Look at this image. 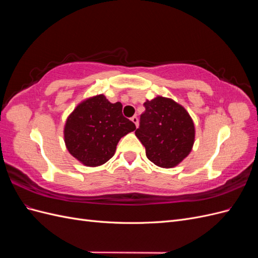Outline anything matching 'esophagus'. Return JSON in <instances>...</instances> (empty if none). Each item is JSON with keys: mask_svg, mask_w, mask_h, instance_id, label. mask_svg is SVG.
I'll return each mask as SVG.
<instances>
[{"mask_svg": "<svg viewBox=\"0 0 258 258\" xmlns=\"http://www.w3.org/2000/svg\"><path fill=\"white\" fill-rule=\"evenodd\" d=\"M131 120H132V122H134V123L136 124V127H138V126H139V119H138V117H137V116L131 117Z\"/></svg>", "mask_w": 258, "mask_h": 258, "instance_id": "34e87169", "label": "esophagus"}]
</instances>
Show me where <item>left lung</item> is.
<instances>
[{
  "mask_svg": "<svg viewBox=\"0 0 258 258\" xmlns=\"http://www.w3.org/2000/svg\"><path fill=\"white\" fill-rule=\"evenodd\" d=\"M137 138L146 156L160 168H173L192 150L195 124L185 107L170 98L158 96L144 103Z\"/></svg>",
  "mask_w": 258,
  "mask_h": 258,
  "instance_id": "8db88e82",
  "label": "left lung"
}]
</instances>
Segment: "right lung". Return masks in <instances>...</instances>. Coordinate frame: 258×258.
<instances>
[{
	"mask_svg": "<svg viewBox=\"0 0 258 258\" xmlns=\"http://www.w3.org/2000/svg\"><path fill=\"white\" fill-rule=\"evenodd\" d=\"M121 110L120 102L111 103L103 95L77 104L68 116L63 130L69 153L87 167H98L110 160L119 140L136 130V124Z\"/></svg>",
	"mask_w": 258,
	"mask_h": 258,
	"instance_id": "1",
	"label": "right lung"
}]
</instances>
